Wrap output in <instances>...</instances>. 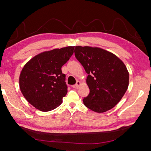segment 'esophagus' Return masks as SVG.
<instances>
[{
  "label": "esophagus",
  "mask_w": 151,
  "mask_h": 151,
  "mask_svg": "<svg viewBox=\"0 0 151 151\" xmlns=\"http://www.w3.org/2000/svg\"><path fill=\"white\" fill-rule=\"evenodd\" d=\"M81 85V83L80 81H77L76 82V85H73V88H78V86H80Z\"/></svg>",
  "instance_id": "esophagus-1"
}]
</instances>
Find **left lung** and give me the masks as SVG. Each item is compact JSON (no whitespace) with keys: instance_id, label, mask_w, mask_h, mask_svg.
Segmentation results:
<instances>
[{"instance_id":"obj_1","label":"left lung","mask_w":151,"mask_h":151,"mask_svg":"<svg viewBox=\"0 0 151 151\" xmlns=\"http://www.w3.org/2000/svg\"><path fill=\"white\" fill-rule=\"evenodd\" d=\"M76 59L88 74L90 89L83 103L91 111L104 112L119 103L129 86V73L124 63L103 48L76 46Z\"/></svg>"}]
</instances>
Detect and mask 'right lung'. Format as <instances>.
I'll return each mask as SVG.
<instances>
[{
    "label": "right lung",
    "instance_id": "right-lung-1",
    "mask_svg": "<svg viewBox=\"0 0 151 151\" xmlns=\"http://www.w3.org/2000/svg\"><path fill=\"white\" fill-rule=\"evenodd\" d=\"M75 47L45 51L26 63L20 73L19 86L27 101L37 109L50 111L62 103L67 93L61 68L69 60Z\"/></svg>",
    "mask_w": 151,
    "mask_h": 151
}]
</instances>
